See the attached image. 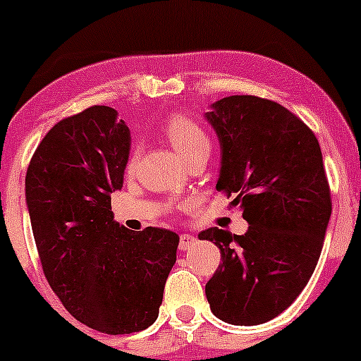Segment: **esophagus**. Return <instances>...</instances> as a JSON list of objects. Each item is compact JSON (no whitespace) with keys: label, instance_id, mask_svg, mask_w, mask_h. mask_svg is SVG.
Listing matches in <instances>:
<instances>
[{"label":"esophagus","instance_id":"1","mask_svg":"<svg viewBox=\"0 0 361 361\" xmlns=\"http://www.w3.org/2000/svg\"><path fill=\"white\" fill-rule=\"evenodd\" d=\"M195 243H197V238H195V235H192V234L180 235V250L181 251L192 248V246H194Z\"/></svg>","mask_w":361,"mask_h":361}]
</instances>
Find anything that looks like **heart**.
<instances>
[{"mask_svg":"<svg viewBox=\"0 0 361 361\" xmlns=\"http://www.w3.org/2000/svg\"><path fill=\"white\" fill-rule=\"evenodd\" d=\"M164 134L169 140V143L173 145L174 150L181 155L183 159H187L188 155H192L194 152L201 150V148H209V141H207L206 133L194 122V120L187 118V116L174 115L167 120L166 127H164ZM136 157H130L127 167L133 169Z\"/></svg>","mask_w":361,"mask_h":361,"instance_id":"heart-1","label":"heart"}]
</instances>
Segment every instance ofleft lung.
Segmentation results:
<instances>
[{"instance_id":"8db88e82","label":"left lung","mask_w":361,"mask_h":361,"mask_svg":"<svg viewBox=\"0 0 361 361\" xmlns=\"http://www.w3.org/2000/svg\"><path fill=\"white\" fill-rule=\"evenodd\" d=\"M220 141L216 190L235 199L248 231L199 234L220 248L206 285L211 312L231 325H262L281 314L314 272L332 214L323 155L292 111L257 96H228L204 113Z\"/></svg>"}]
</instances>
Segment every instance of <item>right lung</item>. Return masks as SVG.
<instances>
[{
  "label": "right lung",
  "mask_w": 361,
  "mask_h": 361,
  "mask_svg": "<svg viewBox=\"0 0 361 361\" xmlns=\"http://www.w3.org/2000/svg\"><path fill=\"white\" fill-rule=\"evenodd\" d=\"M130 130L110 106L87 108L52 127L25 174V204L50 288L80 323L133 334L157 319L180 235L129 231L111 213L123 185Z\"/></svg>",
  "instance_id": "1"
}]
</instances>
